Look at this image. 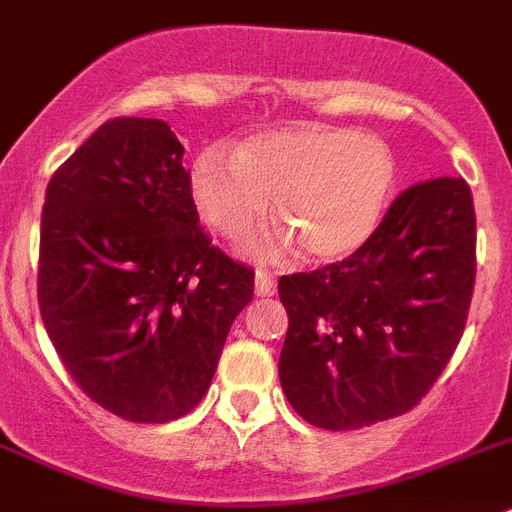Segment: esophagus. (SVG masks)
Returning a JSON list of instances; mask_svg holds the SVG:
<instances>
[{"label": "esophagus", "mask_w": 512, "mask_h": 512, "mask_svg": "<svg viewBox=\"0 0 512 512\" xmlns=\"http://www.w3.org/2000/svg\"><path fill=\"white\" fill-rule=\"evenodd\" d=\"M255 293L257 296H273L275 293V281L268 270H257L255 275Z\"/></svg>", "instance_id": "esophagus-1"}]
</instances>
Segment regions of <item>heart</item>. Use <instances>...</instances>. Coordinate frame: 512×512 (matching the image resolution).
<instances>
[{"mask_svg":"<svg viewBox=\"0 0 512 512\" xmlns=\"http://www.w3.org/2000/svg\"><path fill=\"white\" fill-rule=\"evenodd\" d=\"M394 188L397 162L384 141L319 123L255 133L237 151L206 146L190 167V193L208 226L242 237L275 195L278 219L324 265L371 242Z\"/></svg>","mask_w":512,"mask_h":512,"instance_id":"b5f03b06","label":"heart"}]
</instances>
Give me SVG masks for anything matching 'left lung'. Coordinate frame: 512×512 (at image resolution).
<instances>
[{
	"mask_svg": "<svg viewBox=\"0 0 512 512\" xmlns=\"http://www.w3.org/2000/svg\"><path fill=\"white\" fill-rule=\"evenodd\" d=\"M477 273V216L461 177L404 190L361 252L283 275L278 376L291 407L324 430L410 412L464 335Z\"/></svg>",
	"mask_w": 512,
	"mask_h": 512,
	"instance_id": "8db88e82",
	"label": "left lung"
}]
</instances>
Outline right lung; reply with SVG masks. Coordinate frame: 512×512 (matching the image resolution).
Masks as SVG:
<instances>
[{
  "mask_svg": "<svg viewBox=\"0 0 512 512\" xmlns=\"http://www.w3.org/2000/svg\"><path fill=\"white\" fill-rule=\"evenodd\" d=\"M164 121L102 123L46 188L38 304L79 389L131 422L206 397L255 270L213 247Z\"/></svg>",
  "mask_w": 512,
  "mask_h": 512,
  "instance_id": "obj_1",
  "label": "right lung"
}]
</instances>
